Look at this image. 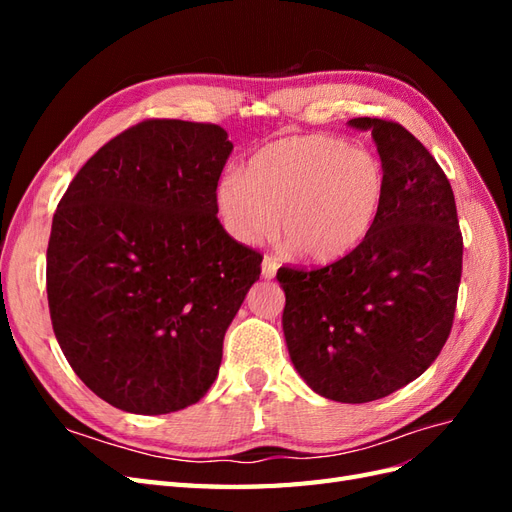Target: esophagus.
I'll return each instance as SVG.
<instances>
[{"label": "esophagus", "mask_w": 512, "mask_h": 512, "mask_svg": "<svg viewBox=\"0 0 512 512\" xmlns=\"http://www.w3.org/2000/svg\"><path fill=\"white\" fill-rule=\"evenodd\" d=\"M277 269H280V262H277L273 256L262 258V277H265V280H273Z\"/></svg>", "instance_id": "obj_1"}]
</instances>
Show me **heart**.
<instances>
[{
	"label": "heart",
	"mask_w": 512,
	"mask_h": 512,
	"mask_svg": "<svg viewBox=\"0 0 512 512\" xmlns=\"http://www.w3.org/2000/svg\"><path fill=\"white\" fill-rule=\"evenodd\" d=\"M386 192L389 175L376 153L346 138L297 134L260 147L245 173L222 177L215 203L237 241L271 239L282 222L294 252L329 265L369 237Z\"/></svg>",
	"instance_id": "b5f03b06"
}]
</instances>
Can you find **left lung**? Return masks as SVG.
Listing matches in <instances>:
<instances>
[{
	"instance_id": "8db88e82",
	"label": "left lung",
	"mask_w": 512,
	"mask_h": 512,
	"mask_svg": "<svg viewBox=\"0 0 512 512\" xmlns=\"http://www.w3.org/2000/svg\"><path fill=\"white\" fill-rule=\"evenodd\" d=\"M389 175L369 237L320 269L282 267L284 335L299 376L318 395L365 404L395 393L438 359L451 335L463 239L453 188L404 126L356 117Z\"/></svg>"
}]
</instances>
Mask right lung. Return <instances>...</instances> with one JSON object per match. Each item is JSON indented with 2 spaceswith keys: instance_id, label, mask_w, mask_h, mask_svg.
<instances>
[{
  "instance_id": "right-lung-1",
  "label": "right lung",
  "mask_w": 512,
  "mask_h": 512,
  "mask_svg": "<svg viewBox=\"0 0 512 512\" xmlns=\"http://www.w3.org/2000/svg\"><path fill=\"white\" fill-rule=\"evenodd\" d=\"M224 128L147 119L117 134L61 196L46 294L61 352L108 404L188 408L211 389L260 252L218 220Z\"/></svg>"
}]
</instances>
